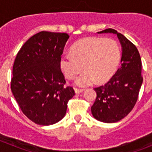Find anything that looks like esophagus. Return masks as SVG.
<instances>
[{
  "instance_id": "34e87169",
  "label": "esophagus",
  "mask_w": 152,
  "mask_h": 152,
  "mask_svg": "<svg viewBox=\"0 0 152 152\" xmlns=\"http://www.w3.org/2000/svg\"><path fill=\"white\" fill-rule=\"evenodd\" d=\"M84 91V89H80V88H75V91L76 94H80Z\"/></svg>"
}]
</instances>
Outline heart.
I'll return each mask as SVG.
<instances>
[{"mask_svg":"<svg viewBox=\"0 0 152 152\" xmlns=\"http://www.w3.org/2000/svg\"><path fill=\"white\" fill-rule=\"evenodd\" d=\"M72 53L65 52L60 57L59 64L64 75L73 80L83 70L76 83L80 87L91 85L112 77L120 59V48L111 38L88 37L77 42Z\"/></svg>","mask_w":152,"mask_h":152,"instance_id":"1","label":"heart"}]
</instances>
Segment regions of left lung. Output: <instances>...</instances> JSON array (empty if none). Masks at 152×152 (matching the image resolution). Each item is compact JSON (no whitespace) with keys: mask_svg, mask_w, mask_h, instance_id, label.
I'll list each match as a JSON object with an SVG mask.
<instances>
[{"mask_svg":"<svg viewBox=\"0 0 152 152\" xmlns=\"http://www.w3.org/2000/svg\"><path fill=\"white\" fill-rule=\"evenodd\" d=\"M107 33L117 35L121 43V65L108 82L94 88L96 98L91 107V113L99 121L111 123L121 120L134 108L143 77L142 60L136 46L113 29L98 32Z\"/></svg>","mask_w":152,"mask_h":152,"instance_id":"obj_1","label":"left lung"}]
</instances>
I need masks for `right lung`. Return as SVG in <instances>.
I'll return each instance as SVG.
<instances>
[{
	"label": "right lung",
	"instance_id": "1",
	"mask_svg": "<svg viewBox=\"0 0 152 152\" xmlns=\"http://www.w3.org/2000/svg\"><path fill=\"white\" fill-rule=\"evenodd\" d=\"M69 36L42 31L29 39L16 56L10 88L19 107L35 123L49 126L66 113L68 102L75 96L59 64Z\"/></svg>",
	"mask_w": 152,
	"mask_h": 152
}]
</instances>
